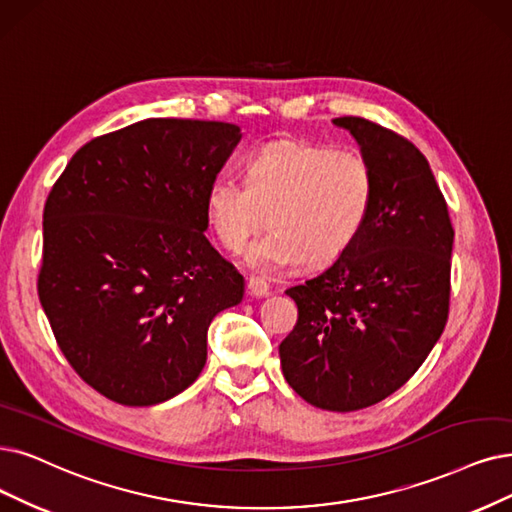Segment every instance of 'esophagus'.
Masks as SVG:
<instances>
[{
    "mask_svg": "<svg viewBox=\"0 0 512 512\" xmlns=\"http://www.w3.org/2000/svg\"><path fill=\"white\" fill-rule=\"evenodd\" d=\"M248 292H250V296H254V298H264V296L271 294V288H269L267 281H262V279H258V277H250V279H248Z\"/></svg>",
    "mask_w": 512,
    "mask_h": 512,
    "instance_id": "1",
    "label": "esophagus"
}]
</instances>
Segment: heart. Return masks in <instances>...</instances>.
Listing matches in <instances>:
<instances>
[{"label": "heart", "instance_id": "1", "mask_svg": "<svg viewBox=\"0 0 512 512\" xmlns=\"http://www.w3.org/2000/svg\"><path fill=\"white\" fill-rule=\"evenodd\" d=\"M374 199V170L359 153L279 140L248 161L245 180H212L206 210L229 252L243 250L269 216L273 229L245 250V262L260 275H281L306 260L330 264L349 252L367 227Z\"/></svg>", "mask_w": 512, "mask_h": 512}]
</instances>
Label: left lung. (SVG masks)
I'll return each instance as SVG.
<instances>
[{"instance_id":"obj_1","label":"left lung","mask_w":512,"mask_h":512,"mask_svg":"<svg viewBox=\"0 0 512 512\" xmlns=\"http://www.w3.org/2000/svg\"><path fill=\"white\" fill-rule=\"evenodd\" d=\"M370 161L374 210L353 248L285 290L298 323L281 370L315 407L355 412L393 395L433 351L449 311L454 229L426 157L363 117H338Z\"/></svg>"}]
</instances>
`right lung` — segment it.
Segmentation results:
<instances>
[{
	"label": "right lung",
	"instance_id": "add662e5",
	"mask_svg": "<svg viewBox=\"0 0 512 512\" xmlns=\"http://www.w3.org/2000/svg\"><path fill=\"white\" fill-rule=\"evenodd\" d=\"M241 128L149 117L90 140L44 208L39 302L73 370L147 407L191 386L245 281L206 237V193Z\"/></svg>",
	"mask_w": 512,
	"mask_h": 512
}]
</instances>
